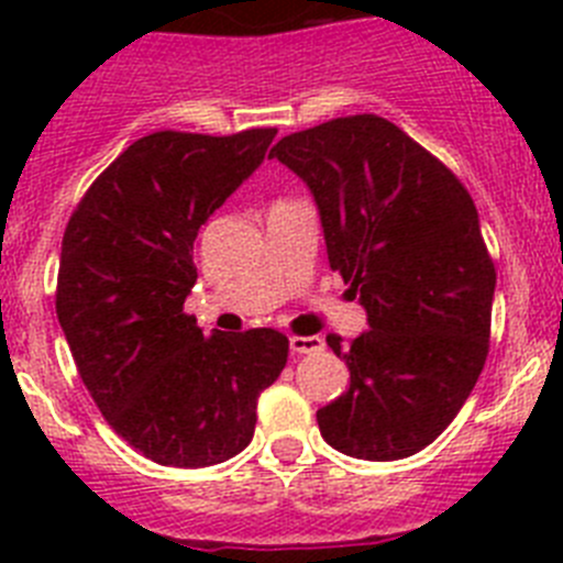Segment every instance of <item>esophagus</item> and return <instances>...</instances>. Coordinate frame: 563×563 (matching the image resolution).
<instances>
[{
  "instance_id": "1",
  "label": "esophagus",
  "mask_w": 563,
  "mask_h": 563,
  "mask_svg": "<svg viewBox=\"0 0 563 563\" xmlns=\"http://www.w3.org/2000/svg\"><path fill=\"white\" fill-rule=\"evenodd\" d=\"M290 350L296 355H312V352L324 350V338L318 335H292L290 338Z\"/></svg>"
}]
</instances>
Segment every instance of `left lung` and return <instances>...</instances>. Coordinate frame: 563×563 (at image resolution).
I'll return each mask as SVG.
<instances>
[{
    "mask_svg": "<svg viewBox=\"0 0 563 563\" xmlns=\"http://www.w3.org/2000/svg\"><path fill=\"white\" fill-rule=\"evenodd\" d=\"M310 188L330 267L361 298L369 330L327 335L350 389L318 409L346 456H411L449 429L490 341L496 267L471 194L409 134L377 114L292 132L271 148Z\"/></svg>",
    "mask_w": 563,
    "mask_h": 563,
    "instance_id": "left-lung-1",
    "label": "left lung"
}]
</instances>
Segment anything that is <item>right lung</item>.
I'll use <instances>...</instances> for the list:
<instances>
[{
	"label": "right lung",
	"mask_w": 563,
	"mask_h": 563,
	"mask_svg": "<svg viewBox=\"0 0 563 563\" xmlns=\"http://www.w3.org/2000/svg\"><path fill=\"white\" fill-rule=\"evenodd\" d=\"M273 137L146 134L89 186L64 231L56 312L78 375L114 434L161 465L208 467L245 451L258 395L285 369L282 332L202 335L183 312L194 239Z\"/></svg>",
	"instance_id": "add662e5"
}]
</instances>
